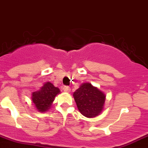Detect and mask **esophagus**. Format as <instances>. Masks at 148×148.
Masks as SVG:
<instances>
[{"label": "esophagus", "mask_w": 148, "mask_h": 148, "mask_svg": "<svg viewBox=\"0 0 148 148\" xmlns=\"http://www.w3.org/2000/svg\"><path fill=\"white\" fill-rule=\"evenodd\" d=\"M63 90L66 92H69L71 91V88L68 86H65L63 88Z\"/></svg>", "instance_id": "1"}]
</instances>
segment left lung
<instances>
[{
    "label": "left lung",
    "mask_w": 148,
    "mask_h": 148,
    "mask_svg": "<svg viewBox=\"0 0 148 148\" xmlns=\"http://www.w3.org/2000/svg\"><path fill=\"white\" fill-rule=\"evenodd\" d=\"M80 113L87 118H95L103 110L106 95L90 83H83L73 93Z\"/></svg>",
    "instance_id": "obj_1"
}]
</instances>
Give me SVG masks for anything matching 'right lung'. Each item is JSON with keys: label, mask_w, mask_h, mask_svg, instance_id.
Returning <instances> with one entry per match:
<instances>
[{"label": "right lung", "mask_w": 148, "mask_h": 148, "mask_svg": "<svg viewBox=\"0 0 148 148\" xmlns=\"http://www.w3.org/2000/svg\"><path fill=\"white\" fill-rule=\"evenodd\" d=\"M60 93L58 88H56L50 82L44 83L40 90L32 93V101L39 112H46L50 109L55 97Z\"/></svg>", "instance_id": "1"}]
</instances>
